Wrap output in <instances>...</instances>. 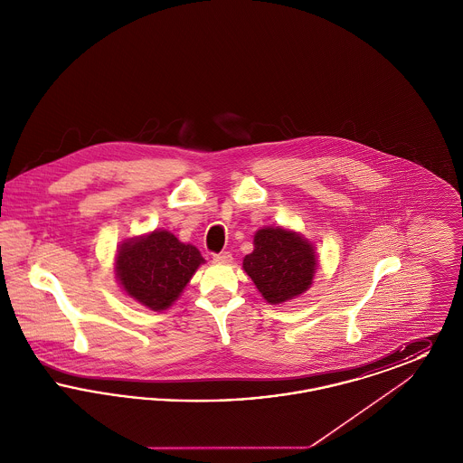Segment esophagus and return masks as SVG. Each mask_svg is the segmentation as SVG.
<instances>
[{
  "label": "esophagus",
  "instance_id": "1",
  "mask_svg": "<svg viewBox=\"0 0 463 463\" xmlns=\"http://www.w3.org/2000/svg\"><path fill=\"white\" fill-rule=\"evenodd\" d=\"M213 262L215 264L229 265L232 262V255L229 251H222V253L213 255Z\"/></svg>",
  "mask_w": 463,
  "mask_h": 463
}]
</instances>
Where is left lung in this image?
I'll list each match as a JSON object with an SVG mask.
<instances>
[{"mask_svg": "<svg viewBox=\"0 0 463 463\" xmlns=\"http://www.w3.org/2000/svg\"><path fill=\"white\" fill-rule=\"evenodd\" d=\"M317 267L316 246L304 234L281 225L259 229L253 251L242 259V270L272 306L304 295L314 283Z\"/></svg>", "mask_w": 463, "mask_h": 463, "instance_id": "1", "label": "left lung"}]
</instances>
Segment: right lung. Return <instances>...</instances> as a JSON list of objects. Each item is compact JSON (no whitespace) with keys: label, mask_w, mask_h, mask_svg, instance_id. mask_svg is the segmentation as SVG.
Wrapping results in <instances>:
<instances>
[{"label":"right lung","mask_w":463,"mask_h":463,"mask_svg":"<svg viewBox=\"0 0 463 463\" xmlns=\"http://www.w3.org/2000/svg\"><path fill=\"white\" fill-rule=\"evenodd\" d=\"M204 264L194 244L174 232L155 229L118 244L114 276L127 297L156 312L166 310Z\"/></svg>","instance_id":"obj_1"}]
</instances>
